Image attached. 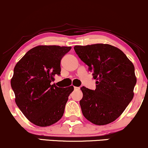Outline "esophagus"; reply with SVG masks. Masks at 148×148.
<instances>
[{
  "label": "esophagus",
  "instance_id": "obj_1",
  "mask_svg": "<svg viewBox=\"0 0 148 148\" xmlns=\"http://www.w3.org/2000/svg\"><path fill=\"white\" fill-rule=\"evenodd\" d=\"M79 87H76V86H74V89L75 90H79Z\"/></svg>",
  "mask_w": 148,
  "mask_h": 148
}]
</instances>
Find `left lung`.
<instances>
[{
	"label": "left lung",
	"mask_w": 148,
	"mask_h": 148,
	"mask_svg": "<svg viewBox=\"0 0 148 148\" xmlns=\"http://www.w3.org/2000/svg\"><path fill=\"white\" fill-rule=\"evenodd\" d=\"M74 49L96 79L95 90L80 88L83 115L95 125L112 123L133 99L136 83L134 65L121 50L108 44L76 45Z\"/></svg>",
	"instance_id": "8db88e82"
}]
</instances>
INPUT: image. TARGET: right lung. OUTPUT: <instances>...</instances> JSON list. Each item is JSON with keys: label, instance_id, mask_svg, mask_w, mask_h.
<instances>
[{"label": "right lung", "instance_id": "add662e5", "mask_svg": "<svg viewBox=\"0 0 148 148\" xmlns=\"http://www.w3.org/2000/svg\"><path fill=\"white\" fill-rule=\"evenodd\" d=\"M71 49L40 45L27 51L14 67L11 86L16 103L27 119L38 126L51 125L63 116L74 88H60L51 82L60 75V62Z\"/></svg>", "mask_w": 148, "mask_h": 148}]
</instances>
